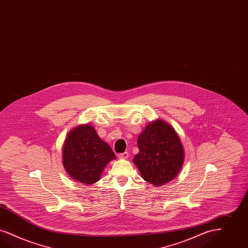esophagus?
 Masks as SVG:
<instances>
[{
	"instance_id": "34e87169",
	"label": "esophagus",
	"mask_w": 248,
	"mask_h": 248,
	"mask_svg": "<svg viewBox=\"0 0 248 248\" xmlns=\"http://www.w3.org/2000/svg\"><path fill=\"white\" fill-rule=\"evenodd\" d=\"M128 156V152H126V151L124 152V153H119L118 154V157H119L120 159H127Z\"/></svg>"
}]
</instances>
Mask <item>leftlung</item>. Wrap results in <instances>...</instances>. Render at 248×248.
I'll use <instances>...</instances> for the list:
<instances>
[{
    "label": "left lung",
    "instance_id": "1",
    "mask_svg": "<svg viewBox=\"0 0 248 248\" xmlns=\"http://www.w3.org/2000/svg\"><path fill=\"white\" fill-rule=\"evenodd\" d=\"M139 152L133 162L142 178L161 186L173 180L182 169L185 151L174 128L158 119L149 124L138 139Z\"/></svg>",
    "mask_w": 248,
    "mask_h": 248
}]
</instances>
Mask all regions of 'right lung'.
<instances>
[{
    "instance_id": "add662e5",
    "label": "right lung",
    "mask_w": 248,
    "mask_h": 248,
    "mask_svg": "<svg viewBox=\"0 0 248 248\" xmlns=\"http://www.w3.org/2000/svg\"><path fill=\"white\" fill-rule=\"evenodd\" d=\"M115 158L109 145L89 124L72 129L63 143V167L71 178L85 185L98 182L105 166Z\"/></svg>"
}]
</instances>
